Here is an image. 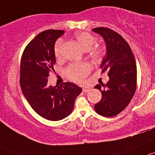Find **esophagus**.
I'll use <instances>...</instances> for the list:
<instances>
[{
	"label": "esophagus",
	"instance_id": "1",
	"mask_svg": "<svg viewBox=\"0 0 155 155\" xmlns=\"http://www.w3.org/2000/svg\"><path fill=\"white\" fill-rule=\"evenodd\" d=\"M83 92H88L89 90H90V88L89 87H84V88L82 89Z\"/></svg>",
	"mask_w": 155,
	"mask_h": 155
}]
</instances>
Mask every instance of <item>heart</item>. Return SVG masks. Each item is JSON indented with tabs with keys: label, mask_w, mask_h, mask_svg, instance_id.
<instances>
[{
	"label": "heart",
	"mask_w": 155,
	"mask_h": 155,
	"mask_svg": "<svg viewBox=\"0 0 155 155\" xmlns=\"http://www.w3.org/2000/svg\"><path fill=\"white\" fill-rule=\"evenodd\" d=\"M76 39L85 51H89L90 56L94 60H98L101 58L103 52L100 48H93L95 39L88 32L81 31L76 33ZM62 40H58L54 45V55L60 59L62 55ZM91 71V66L88 63H72L65 68L64 71L67 78L76 83H82Z\"/></svg>",
	"instance_id": "obj_1"
}]
</instances>
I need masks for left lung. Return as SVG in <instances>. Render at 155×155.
Instances as JSON below:
<instances>
[{"label":"left lung","instance_id":"8db88e82","mask_svg":"<svg viewBox=\"0 0 155 155\" xmlns=\"http://www.w3.org/2000/svg\"><path fill=\"white\" fill-rule=\"evenodd\" d=\"M104 39L107 55L101 65V73L107 71L109 81L95 87L101 91V99L95 104L101 116L113 117L125 109L137 89V66L131 48L121 35L107 28L92 29Z\"/></svg>","mask_w":155,"mask_h":155}]
</instances>
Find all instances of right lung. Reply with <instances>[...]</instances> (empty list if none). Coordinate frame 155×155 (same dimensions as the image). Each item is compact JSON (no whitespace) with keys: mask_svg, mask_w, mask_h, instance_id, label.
<instances>
[{"mask_svg":"<svg viewBox=\"0 0 155 155\" xmlns=\"http://www.w3.org/2000/svg\"><path fill=\"white\" fill-rule=\"evenodd\" d=\"M64 30H47L28 43L21 56L20 85L33 110L44 119L58 121L67 117L74 108L81 87L66 82L60 87L49 86L48 77L54 71V45Z\"/></svg>","mask_w":155,"mask_h":155,"instance_id":"1","label":"right lung"}]
</instances>
